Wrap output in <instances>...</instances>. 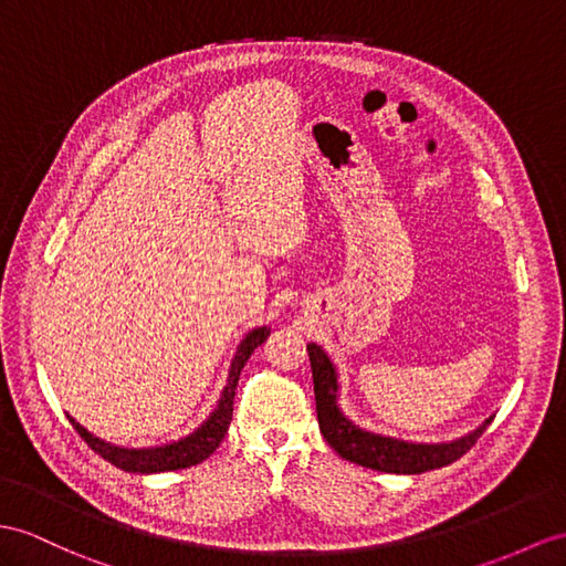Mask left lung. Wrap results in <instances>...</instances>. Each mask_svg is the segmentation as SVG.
Listing matches in <instances>:
<instances>
[{
    "mask_svg": "<svg viewBox=\"0 0 566 566\" xmlns=\"http://www.w3.org/2000/svg\"><path fill=\"white\" fill-rule=\"evenodd\" d=\"M307 353L312 363L319 430L328 447L350 463L371 468V471L379 473L420 475L461 459L492 422V418L482 420L473 432L451 439V442H408L401 437L365 430V427L350 420L340 406V375L331 355L319 343H307Z\"/></svg>",
    "mask_w": 566,
    "mask_h": 566,
    "instance_id": "8db88e82",
    "label": "left lung"
}]
</instances>
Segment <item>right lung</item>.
I'll list each match as a JSON object with an SVG mask.
<instances>
[{
    "mask_svg": "<svg viewBox=\"0 0 566 566\" xmlns=\"http://www.w3.org/2000/svg\"><path fill=\"white\" fill-rule=\"evenodd\" d=\"M269 334H271L269 326H254L247 331L235 355H232L226 387L220 389L213 410L206 416V420L199 427H195L189 434L175 439V442H165L158 447H119L113 442H105L101 437H95L72 416L66 418L74 424V430L84 437V442L98 453V457H103L107 463H113L127 473L150 475V473H168V471H179V468L197 465L209 459L211 453L220 447V442H223L228 424L232 420V398H235L240 371L244 363L250 360V355L269 338Z\"/></svg>",
    "mask_w": 566,
    "mask_h": 566,
    "instance_id": "right-lung-1",
    "label": "right lung"
}]
</instances>
